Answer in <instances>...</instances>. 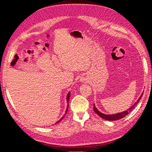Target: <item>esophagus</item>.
I'll return each mask as SVG.
<instances>
[{"instance_id":"obj_1","label":"esophagus","mask_w":152,"mask_h":152,"mask_svg":"<svg viewBox=\"0 0 152 152\" xmlns=\"http://www.w3.org/2000/svg\"><path fill=\"white\" fill-rule=\"evenodd\" d=\"M82 82H84V81H85V79H82Z\"/></svg>"}]
</instances>
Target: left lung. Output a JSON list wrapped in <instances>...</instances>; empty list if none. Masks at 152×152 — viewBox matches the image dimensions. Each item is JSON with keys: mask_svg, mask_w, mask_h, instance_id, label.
Segmentation results:
<instances>
[{"mask_svg": "<svg viewBox=\"0 0 152 152\" xmlns=\"http://www.w3.org/2000/svg\"><path fill=\"white\" fill-rule=\"evenodd\" d=\"M142 94H141V96H140V98L138 99V100L137 101V102L133 104L132 107L129 108L127 110H126V111L125 112H121V113H117V114H115V115H105V114H103V113H102L101 112H99L98 110H97V108H96L95 107V105L94 104V111L97 113L98 115L102 117V118L104 119V120H107V121H117V120H118V119H121V118H124V117H126L127 115L129 114V113H130L132 110L134 109L135 108V107L136 106V104L138 103V102H140V100L141 99V97L142 96Z\"/></svg>", "mask_w": 152, "mask_h": 152, "instance_id": "obj_1", "label": "left lung"}]
</instances>
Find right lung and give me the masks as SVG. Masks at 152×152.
<instances>
[{"mask_svg": "<svg viewBox=\"0 0 152 152\" xmlns=\"http://www.w3.org/2000/svg\"><path fill=\"white\" fill-rule=\"evenodd\" d=\"M70 93H68V95H67V102H68V101H69V99H70ZM67 110H68V109L66 110V112H67ZM63 117H64V116L60 119V120H59L57 123H58V122H61V121H62V119L63 118Z\"/></svg>", "mask_w": 152, "mask_h": 152, "instance_id": "1", "label": "right lung"}]
</instances>
